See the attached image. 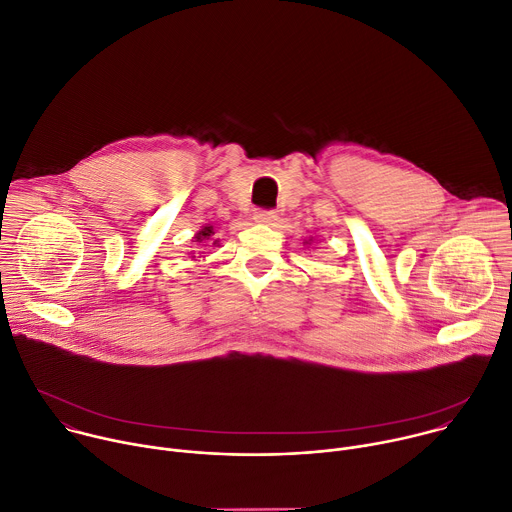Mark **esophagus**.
<instances>
[{
  "label": "esophagus",
  "mask_w": 512,
  "mask_h": 512,
  "mask_svg": "<svg viewBox=\"0 0 512 512\" xmlns=\"http://www.w3.org/2000/svg\"><path fill=\"white\" fill-rule=\"evenodd\" d=\"M277 218H279V216H277L273 210H257L255 216H253V221H255L257 225H275Z\"/></svg>",
  "instance_id": "esophagus-1"
}]
</instances>
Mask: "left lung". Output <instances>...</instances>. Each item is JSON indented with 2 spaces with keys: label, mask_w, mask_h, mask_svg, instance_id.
<instances>
[{
  "label": "left lung",
  "mask_w": 512,
  "mask_h": 512,
  "mask_svg": "<svg viewBox=\"0 0 512 512\" xmlns=\"http://www.w3.org/2000/svg\"><path fill=\"white\" fill-rule=\"evenodd\" d=\"M306 245H312V237H310V239H308V241H306Z\"/></svg>",
  "instance_id": "1"
}]
</instances>
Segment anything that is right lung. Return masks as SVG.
Wrapping results in <instances>:
<instances>
[{
  "label": "right lung",
  "mask_w": 512,
  "mask_h": 512,
  "mask_svg": "<svg viewBox=\"0 0 512 512\" xmlns=\"http://www.w3.org/2000/svg\"><path fill=\"white\" fill-rule=\"evenodd\" d=\"M194 241H196V243H202V247H208V245L221 247V239H214V229H212L210 225H204V227L194 235ZM188 257H190L192 261H200V257H196L194 253H188Z\"/></svg>",
  "instance_id": "right-lung-1"
}]
</instances>
